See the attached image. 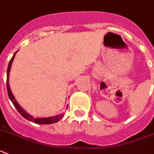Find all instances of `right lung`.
Wrapping results in <instances>:
<instances>
[{
  "label": "right lung",
  "instance_id": "1",
  "mask_svg": "<svg viewBox=\"0 0 154 154\" xmlns=\"http://www.w3.org/2000/svg\"><path fill=\"white\" fill-rule=\"evenodd\" d=\"M17 53V51L15 53L11 58V59L10 60L8 63V69H7V90H8V94L9 99H11V101L13 103L14 106L16 108L18 111H19V113L23 116L24 118H26V120H29V121H32L33 123L35 124H38V125H50V124H53V123H56L59 121H60L62 118L63 117L64 115L63 114H59V115H56V116H54V117H33V116H31L30 114H29L28 113H26L24 109L22 108L20 106H19V103H17V101L15 100V97H14L13 94L11 92V88H10V86H9V73H10V69H11V64H12V62L14 60V58H15V54Z\"/></svg>",
  "mask_w": 154,
  "mask_h": 154
}]
</instances>
